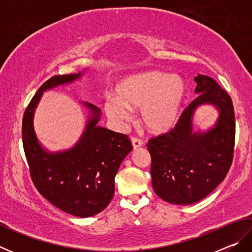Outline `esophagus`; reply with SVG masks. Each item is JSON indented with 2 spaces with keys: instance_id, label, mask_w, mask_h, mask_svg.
I'll return each mask as SVG.
<instances>
[{
  "instance_id": "esophagus-1",
  "label": "esophagus",
  "mask_w": 252,
  "mask_h": 252,
  "mask_svg": "<svg viewBox=\"0 0 252 252\" xmlns=\"http://www.w3.org/2000/svg\"><path fill=\"white\" fill-rule=\"evenodd\" d=\"M131 141H132V146H133V149H138V148L143 146L142 140H140L138 138H134V136L131 139Z\"/></svg>"
}]
</instances>
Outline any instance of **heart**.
I'll return each instance as SVG.
<instances>
[{"label":"heart","mask_w":252,"mask_h":252,"mask_svg":"<svg viewBox=\"0 0 252 252\" xmlns=\"http://www.w3.org/2000/svg\"><path fill=\"white\" fill-rule=\"evenodd\" d=\"M117 97L106 96L103 108L117 122L130 120V110H140L142 125L153 133H163L176 125L186 95L178 75L149 71L129 76L118 84Z\"/></svg>","instance_id":"b5f03b06"}]
</instances>
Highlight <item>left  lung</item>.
Here are the masks:
<instances>
[{"mask_svg":"<svg viewBox=\"0 0 252 252\" xmlns=\"http://www.w3.org/2000/svg\"><path fill=\"white\" fill-rule=\"evenodd\" d=\"M197 97L168 133L149 140L152 187L173 204H192L207 197L227 176L232 163L236 121L231 97L210 76L194 78ZM213 105L220 117L211 129L193 131L195 110Z\"/></svg>","mask_w":252,"mask_h":252,"instance_id":"1","label":"left lung"}]
</instances>
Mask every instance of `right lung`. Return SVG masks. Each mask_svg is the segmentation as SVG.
Returning a JSON list of instances; mask_svg holds the SVG:
<instances>
[{
	"instance_id": "obj_1",
	"label": "right lung",
	"mask_w": 252,
	"mask_h": 252,
	"mask_svg": "<svg viewBox=\"0 0 252 252\" xmlns=\"http://www.w3.org/2000/svg\"><path fill=\"white\" fill-rule=\"evenodd\" d=\"M83 72L57 75L41 85L25 110L22 141L32 181L39 192L60 210L80 218L104 210L114 194V178L132 150L126 134L97 126L101 110L84 102L90 116L79 141L69 150L42 148L33 126L34 112L43 92L71 83Z\"/></svg>"
}]
</instances>
